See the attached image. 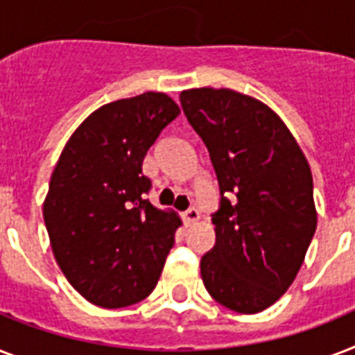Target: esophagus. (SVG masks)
Masks as SVG:
<instances>
[{
    "label": "esophagus",
    "mask_w": 355,
    "mask_h": 355,
    "mask_svg": "<svg viewBox=\"0 0 355 355\" xmlns=\"http://www.w3.org/2000/svg\"><path fill=\"white\" fill-rule=\"evenodd\" d=\"M199 210L195 208V206H191V208H188V210L184 211V221H186V225H191V223L199 221Z\"/></svg>",
    "instance_id": "esophagus-1"
}]
</instances>
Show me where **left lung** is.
Segmentation results:
<instances>
[{"mask_svg": "<svg viewBox=\"0 0 355 355\" xmlns=\"http://www.w3.org/2000/svg\"><path fill=\"white\" fill-rule=\"evenodd\" d=\"M180 105L210 153L221 191L216 245L200 259L214 300L237 313L269 308L291 286L317 228L308 160L278 116L228 88H193Z\"/></svg>", "mask_w": 355, "mask_h": 355, "instance_id": "obj_1", "label": "left lung"}]
</instances>
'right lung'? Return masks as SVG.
I'll return each mask as SVG.
<instances>
[{
    "mask_svg": "<svg viewBox=\"0 0 355 355\" xmlns=\"http://www.w3.org/2000/svg\"><path fill=\"white\" fill-rule=\"evenodd\" d=\"M178 114L160 92L108 103L80 123L55 166L44 202L53 254L96 306H132L158 284L180 219L150 205L141 164Z\"/></svg>",
    "mask_w": 355,
    "mask_h": 355,
    "instance_id": "obj_1",
    "label": "right lung"
}]
</instances>
